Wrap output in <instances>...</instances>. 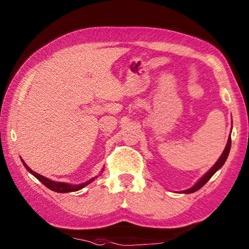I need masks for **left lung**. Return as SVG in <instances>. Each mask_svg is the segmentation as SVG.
<instances>
[{
    "mask_svg": "<svg viewBox=\"0 0 249 249\" xmlns=\"http://www.w3.org/2000/svg\"><path fill=\"white\" fill-rule=\"evenodd\" d=\"M231 135H230L228 143H227V146H225V148H224V150H223V153H222V155L220 156L219 159H218V161L214 164V166H213L212 168H211V169L206 173V175L203 176V177L198 180V182H197L196 184H195L193 187L189 188V189H187V190L180 191V192H182V193H187V194H188V193H193V192H195V191L199 190L203 185L207 184L208 180L214 176V173H215L218 169H220V168L223 166V164L225 163V161H227L228 156H229L230 150H231Z\"/></svg>",
    "mask_w": 249,
    "mask_h": 249,
    "instance_id": "8db88e82",
    "label": "left lung"
}]
</instances>
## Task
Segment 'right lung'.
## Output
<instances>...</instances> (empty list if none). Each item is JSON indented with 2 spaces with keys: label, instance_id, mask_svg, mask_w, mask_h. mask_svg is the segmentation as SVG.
<instances>
[{
  "label": "right lung",
  "instance_id": "add662e5",
  "mask_svg": "<svg viewBox=\"0 0 249 249\" xmlns=\"http://www.w3.org/2000/svg\"><path fill=\"white\" fill-rule=\"evenodd\" d=\"M21 159V158H20ZM21 162L22 164H24V166L26 167V169L30 172L32 173V175L39 180L40 183H42L44 186L48 187L49 189H51L52 191H55V192H58V193H67V192H74V191H78V190H81L82 188H84L85 186L89 185L90 183L92 182V180H94L97 177H94L92 178H90L89 180H87V182L85 183H82V184H79V185H71V184H69V183H61V182H55V180H52L46 177H43L41 175H38V173L33 171L31 168H30L28 165L25 163V161L21 159ZM103 171V170H102ZM102 173V172H101Z\"/></svg>",
  "mask_w": 249,
  "mask_h": 249
}]
</instances>
